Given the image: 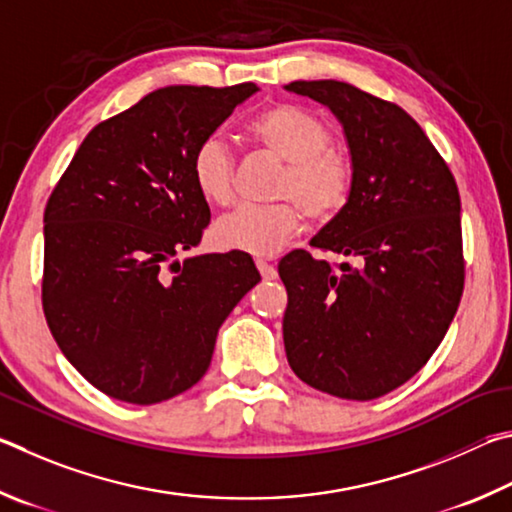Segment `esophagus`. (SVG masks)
Wrapping results in <instances>:
<instances>
[{
	"instance_id": "1",
	"label": "esophagus",
	"mask_w": 512,
	"mask_h": 512,
	"mask_svg": "<svg viewBox=\"0 0 512 512\" xmlns=\"http://www.w3.org/2000/svg\"><path fill=\"white\" fill-rule=\"evenodd\" d=\"M256 267H258V272H261V276H263L265 281H274L276 279V267L270 265L267 261H263V258H258Z\"/></svg>"
}]
</instances>
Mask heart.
Wrapping results in <instances>:
<instances>
[{"instance_id":"1","label":"heart","mask_w":512,"mask_h":512,"mask_svg":"<svg viewBox=\"0 0 512 512\" xmlns=\"http://www.w3.org/2000/svg\"><path fill=\"white\" fill-rule=\"evenodd\" d=\"M245 137L285 164L272 206H240L213 224L215 247L251 256H272L303 227L330 222L351 202L355 164L351 152L330 141L328 125L308 110L276 103L251 116ZM233 155L220 139H204L191 159V177L206 202L227 206L233 200Z\"/></svg>"}]
</instances>
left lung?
I'll use <instances>...</instances> for the list:
<instances>
[{
    "label": "left lung",
    "mask_w": 512,
    "mask_h": 512,
    "mask_svg": "<svg viewBox=\"0 0 512 512\" xmlns=\"http://www.w3.org/2000/svg\"><path fill=\"white\" fill-rule=\"evenodd\" d=\"M328 105L355 164L346 209L312 247L355 258L335 272L306 249L279 263L292 371L324 393L373 400L423 369L461 303V197L452 170L400 105L339 80H294Z\"/></svg>",
    "instance_id": "1"
}]
</instances>
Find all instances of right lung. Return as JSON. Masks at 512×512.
Instances as JSON below:
<instances>
[{
    "instance_id": "add662e5",
    "label": "right lung",
    "mask_w": 512,
    "mask_h": 512,
    "mask_svg": "<svg viewBox=\"0 0 512 512\" xmlns=\"http://www.w3.org/2000/svg\"><path fill=\"white\" fill-rule=\"evenodd\" d=\"M254 92V83L150 92L98 123L53 188L44 317L105 396L155 405L191 389L222 321L261 281L242 251L177 261L211 220L191 177L193 152Z\"/></svg>"
}]
</instances>
